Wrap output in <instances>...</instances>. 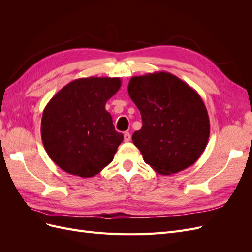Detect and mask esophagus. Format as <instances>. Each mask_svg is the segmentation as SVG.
I'll use <instances>...</instances> for the list:
<instances>
[{
    "label": "esophagus",
    "mask_w": 252,
    "mask_h": 252,
    "mask_svg": "<svg viewBox=\"0 0 252 252\" xmlns=\"http://www.w3.org/2000/svg\"><path fill=\"white\" fill-rule=\"evenodd\" d=\"M130 140H131L130 133H129V132H125V133H124V141H125V142H129Z\"/></svg>",
    "instance_id": "obj_1"
}]
</instances>
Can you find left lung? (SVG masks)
<instances>
[{"label": "left lung", "instance_id": "1", "mask_svg": "<svg viewBox=\"0 0 252 252\" xmlns=\"http://www.w3.org/2000/svg\"><path fill=\"white\" fill-rule=\"evenodd\" d=\"M128 94L143 125L132 134L144 161L170 175L193 165L206 148L210 124L200 94L175 75L158 71L132 77Z\"/></svg>", "mask_w": 252, "mask_h": 252}]
</instances>
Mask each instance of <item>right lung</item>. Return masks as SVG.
Listing matches in <instances>:
<instances>
[{"label":"right lung","instance_id":"obj_1","mask_svg":"<svg viewBox=\"0 0 252 252\" xmlns=\"http://www.w3.org/2000/svg\"><path fill=\"white\" fill-rule=\"evenodd\" d=\"M121 84L120 78L78 79L48 102L42 116V141L61 169L91 178L112 162L124 136L116 131L105 105Z\"/></svg>","mask_w":252,"mask_h":252}]
</instances>
